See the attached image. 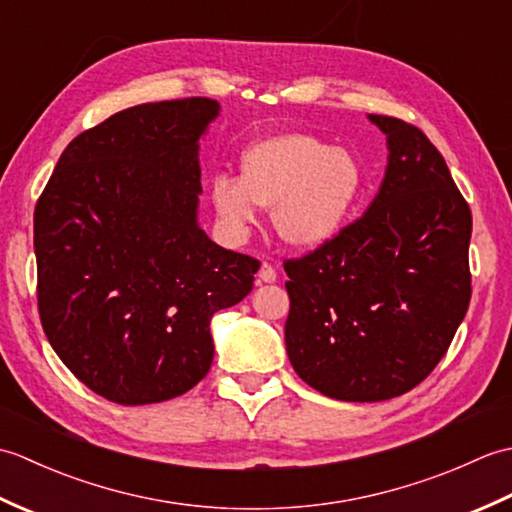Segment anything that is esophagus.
Segmentation results:
<instances>
[{
    "label": "esophagus",
    "instance_id": "esophagus-1",
    "mask_svg": "<svg viewBox=\"0 0 512 512\" xmlns=\"http://www.w3.org/2000/svg\"><path fill=\"white\" fill-rule=\"evenodd\" d=\"M257 277H259V281H262V284H275V281H277V270L270 266L268 262H264L262 266H259Z\"/></svg>",
    "mask_w": 512,
    "mask_h": 512
}]
</instances>
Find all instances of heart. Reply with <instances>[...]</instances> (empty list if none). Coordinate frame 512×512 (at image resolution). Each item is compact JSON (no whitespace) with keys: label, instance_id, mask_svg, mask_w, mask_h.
<instances>
[{"label":"heart","instance_id":"obj_1","mask_svg":"<svg viewBox=\"0 0 512 512\" xmlns=\"http://www.w3.org/2000/svg\"><path fill=\"white\" fill-rule=\"evenodd\" d=\"M239 169V178L222 173L211 180L217 217L242 237L259 206L273 209L277 235L299 250L330 244L363 189V167L350 149L299 132L259 140L244 151Z\"/></svg>","mask_w":512,"mask_h":512}]
</instances>
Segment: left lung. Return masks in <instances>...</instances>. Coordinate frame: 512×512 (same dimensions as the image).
Segmentation results:
<instances>
[{
	"instance_id": "1",
	"label": "left lung",
	"mask_w": 512,
	"mask_h": 512,
	"mask_svg": "<svg viewBox=\"0 0 512 512\" xmlns=\"http://www.w3.org/2000/svg\"><path fill=\"white\" fill-rule=\"evenodd\" d=\"M387 167L361 220L286 262V350L323 396L407 394L447 354L471 301V209L418 127L367 114Z\"/></svg>"
}]
</instances>
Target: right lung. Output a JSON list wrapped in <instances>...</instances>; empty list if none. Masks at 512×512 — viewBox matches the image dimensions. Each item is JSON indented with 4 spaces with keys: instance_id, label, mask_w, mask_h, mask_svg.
Returning <instances> with one entry per match:
<instances>
[{
    "instance_id": "1",
    "label": "right lung",
    "mask_w": 512,
    "mask_h": 512,
    "mask_svg": "<svg viewBox=\"0 0 512 512\" xmlns=\"http://www.w3.org/2000/svg\"><path fill=\"white\" fill-rule=\"evenodd\" d=\"M211 99L127 107L65 147L35 209L39 317L63 365L118 405L182 396L213 363L211 317L259 262L198 222Z\"/></svg>"
}]
</instances>
